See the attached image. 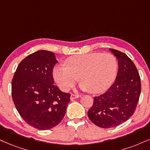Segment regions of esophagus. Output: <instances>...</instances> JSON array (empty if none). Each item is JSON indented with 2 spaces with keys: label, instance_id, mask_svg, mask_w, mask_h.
Instances as JSON below:
<instances>
[{
  "label": "esophagus",
  "instance_id": "esophagus-1",
  "mask_svg": "<svg viewBox=\"0 0 150 150\" xmlns=\"http://www.w3.org/2000/svg\"><path fill=\"white\" fill-rule=\"evenodd\" d=\"M79 95H74V94H71V97H70V99H71V100H74V99H77V98H79Z\"/></svg>",
  "mask_w": 150,
  "mask_h": 150
}]
</instances>
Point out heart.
Returning a JSON list of instances; mask_svg holds the SVG:
<instances>
[{"label": "heart", "instance_id": "1", "mask_svg": "<svg viewBox=\"0 0 150 150\" xmlns=\"http://www.w3.org/2000/svg\"><path fill=\"white\" fill-rule=\"evenodd\" d=\"M65 64L56 66L53 71L55 82L64 92L68 91L79 77L81 90L91 93L102 92L113 83L118 68L117 59L110 53L74 55L67 59Z\"/></svg>", "mask_w": 150, "mask_h": 150}]
</instances>
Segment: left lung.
Masks as SVG:
<instances>
[{
  "label": "left lung",
  "instance_id": "obj_1",
  "mask_svg": "<svg viewBox=\"0 0 150 150\" xmlns=\"http://www.w3.org/2000/svg\"><path fill=\"white\" fill-rule=\"evenodd\" d=\"M118 61L115 81L107 91L94 97L89 119L101 128H112L129 119L136 110L141 92L139 73L133 61L121 51L110 49Z\"/></svg>",
  "mask_w": 150,
  "mask_h": 150
}]
</instances>
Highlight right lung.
I'll use <instances>...</instances> for the list:
<instances>
[{"label": "right lung", "mask_w": 150, "mask_h": 150, "mask_svg": "<svg viewBox=\"0 0 150 150\" xmlns=\"http://www.w3.org/2000/svg\"><path fill=\"white\" fill-rule=\"evenodd\" d=\"M58 62L51 51L40 50L18 64L12 81V99L28 125L48 130L63 119L70 94L54 84L53 69Z\"/></svg>", "instance_id": "add662e5"}]
</instances>
